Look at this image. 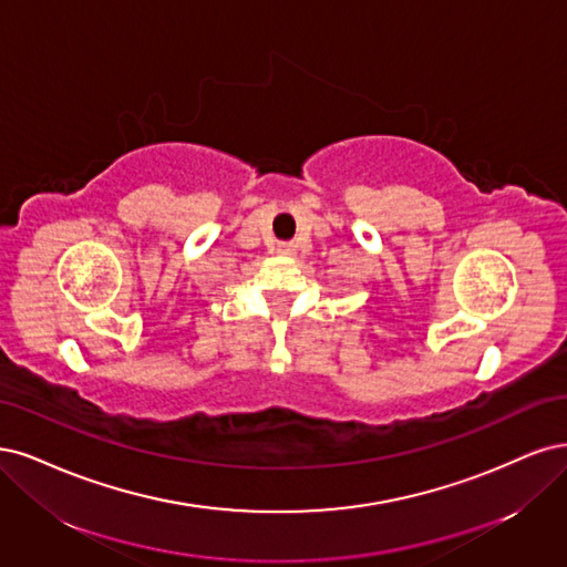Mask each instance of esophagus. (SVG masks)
I'll list each match as a JSON object with an SVG mask.
<instances>
[{
  "mask_svg": "<svg viewBox=\"0 0 567 567\" xmlns=\"http://www.w3.org/2000/svg\"><path fill=\"white\" fill-rule=\"evenodd\" d=\"M278 251H280V254H291V251H295V247L287 245V243H280V245H278Z\"/></svg>",
  "mask_w": 567,
  "mask_h": 567,
  "instance_id": "34e87169",
  "label": "esophagus"
}]
</instances>
